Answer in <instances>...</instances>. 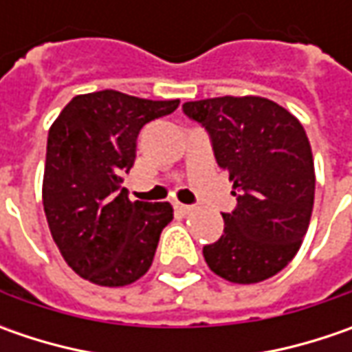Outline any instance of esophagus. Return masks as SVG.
Here are the masks:
<instances>
[{
	"label": "esophagus",
	"mask_w": 352,
	"mask_h": 352,
	"mask_svg": "<svg viewBox=\"0 0 352 352\" xmlns=\"http://www.w3.org/2000/svg\"><path fill=\"white\" fill-rule=\"evenodd\" d=\"M174 210L180 211L184 215H188V213H192L194 211V206H186V204H174Z\"/></svg>",
	"instance_id": "1"
}]
</instances>
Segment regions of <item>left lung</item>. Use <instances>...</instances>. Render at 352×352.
Masks as SVG:
<instances>
[{
  "label": "left lung",
  "instance_id": "8db88e82",
  "mask_svg": "<svg viewBox=\"0 0 352 352\" xmlns=\"http://www.w3.org/2000/svg\"><path fill=\"white\" fill-rule=\"evenodd\" d=\"M182 109L206 127L235 188L236 208L221 213L223 235L204 247L206 263L233 284L274 276L302 247L314 210V155L302 123L258 96L188 102Z\"/></svg>",
  "mask_w": 352,
  "mask_h": 352
}]
</instances>
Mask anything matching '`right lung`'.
Masks as SVG:
<instances>
[{
    "label": "right lung",
    "instance_id": "add662e5",
    "mask_svg": "<svg viewBox=\"0 0 352 352\" xmlns=\"http://www.w3.org/2000/svg\"><path fill=\"white\" fill-rule=\"evenodd\" d=\"M178 103L103 89L72 98L52 123L43 206L50 235L78 276L117 288L151 268L172 206L131 201L121 184L135 162L139 131Z\"/></svg>",
    "mask_w": 352,
    "mask_h": 352
}]
</instances>
